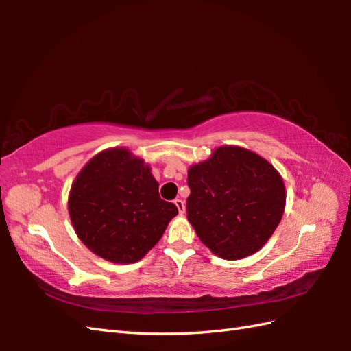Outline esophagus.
<instances>
[{"label":"esophagus","instance_id":"obj_1","mask_svg":"<svg viewBox=\"0 0 351 351\" xmlns=\"http://www.w3.org/2000/svg\"><path fill=\"white\" fill-rule=\"evenodd\" d=\"M175 205H176V208H178V211H180V214H184V213H185V204H184V200L175 199Z\"/></svg>","mask_w":351,"mask_h":351}]
</instances>
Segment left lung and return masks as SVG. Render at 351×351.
<instances>
[{
	"mask_svg": "<svg viewBox=\"0 0 351 351\" xmlns=\"http://www.w3.org/2000/svg\"><path fill=\"white\" fill-rule=\"evenodd\" d=\"M187 219L208 249L223 259L258 252L285 210V185L270 162L238 146L215 149L189 170Z\"/></svg>",
	"mask_w": 351,
	"mask_h": 351,
	"instance_id": "obj_1",
	"label": "left lung"
}]
</instances>
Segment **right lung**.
<instances>
[{
	"label": "right lung",
	"instance_id": "obj_1",
	"mask_svg": "<svg viewBox=\"0 0 351 351\" xmlns=\"http://www.w3.org/2000/svg\"><path fill=\"white\" fill-rule=\"evenodd\" d=\"M68 206L80 240L116 264L143 258L178 214L160 197L151 169L126 149L93 156L72 184Z\"/></svg>",
	"mask_w": 351,
	"mask_h": 351
}]
</instances>
